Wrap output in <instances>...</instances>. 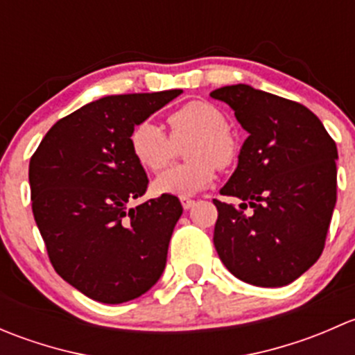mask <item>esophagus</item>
Wrapping results in <instances>:
<instances>
[{
	"label": "esophagus",
	"instance_id": "obj_1",
	"mask_svg": "<svg viewBox=\"0 0 355 355\" xmlns=\"http://www.w3.org/2000/svg\"><path fill=\"white\" fill-rule=\"evenodd\" d=\"M196 204V200H192V199H182V206H184V209H191L192 206H194Z\"/></svg>",
	"mask_w": 355,
	"mask_h": 355
}]
</instances>
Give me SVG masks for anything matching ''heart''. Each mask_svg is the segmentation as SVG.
<instances>
[{
    "instance_id": "1",
    "label": "heart",
    "mask_w": 355,
    "mask_h": 355,
    "mask_svg": "<svg viewBox=\"0 0 355 355\" xmlns=\"http://www.w3.org/2000/svg\"><path fill=\"white\" fill-rule=\"evenodd\" d=\"M170 135L151 121H141L130 132V151L139 164L151 171L166 168L185 146L187 163L170 168L156 178L159 194L191 198L213 184L216 170L234 166L239 144L227 127V116L213 103L194 99L166 116Z\"/></svg>"
}]
</instances>
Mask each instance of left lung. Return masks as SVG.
<instances>
[{
  "mask_svg": "<svg viewBox=\"0 0 355 355\" xmlns=\"http://www.w3.org/2000/svg\"><path fill=\"white\" fill-rule=\"evenodd\" d=\"M211 98L227 103L249 134L220 191L241 204L213 200L216 252L239 280L284 287L324 249L336 202L335 141L306 106L250 85L220 87Z\"/></svg>",
  "mask_w": 355,
  "mask_h": 355,
  "instance_id": "left-lung-1",
  "label": "left lung"
}]
</instances>
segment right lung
I'll return each mask as SVG.
<instances>
[{
  "instance_id": "right-lung-1",
  "label": "right lung",
  "mask_w": 355,
  "mask_h": 355,
  "mask_svg": "<svg viewBox=\"0 0 355 355\" xmlns=\"http://www.w3.org/2000/svg\"><path fill=\"white\" fill-rule=\"evenodd\" d=\"M118 94L56 121L28 163L32 213L56 273L98 302L137 299L159 280L182 216L175 196L135 207L148 175L130 132L180 94Z\"/></svg>"
}]
</instances>
